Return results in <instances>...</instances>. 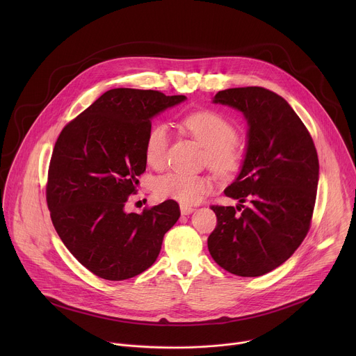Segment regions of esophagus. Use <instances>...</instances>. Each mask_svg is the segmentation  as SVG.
<instances>
[{
  "instance_id": "obj_1",
  "label": "esophagus",
  "mask_w": 356,
  "mask_h": 356,
  "mask_svg": "<svg viewBox=\"0 0 356 356\" xmlns=\"http://www.w3.org/2000/svg\"><path fill=\"white\" fill-rule=\"evenodd\" d=\"M193 211H194V209H193L191 206L180 204V213H181V216H190Z\"/></svg>"
}]
</instances>
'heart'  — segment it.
I'll return each mask as SVG.
<instances>
[{"instance_id": "heart-1", "label": "heart", "mask_w": 356, "mask_h": 356, "mask_svg": "<svg viewBox=\"0 0 356 356\" xmlns=\"http://www.w3.org/2000/svg\"><path fill=\"white\" fill-rule=\"evenodd\" d=\"M183 127L202 146L207 149L210 165L218 172H228L236 163V129L221 114L214 111H198L187 115L181 121ZM169 129L166 125L158 124L147 134L145 143V156L150 166L159 168L166 161L169 147ZM213 187L206 176L168 173L155 183V191L159 197L176 200L186 204L198 201Z\"/></svg>"}]
</instances>
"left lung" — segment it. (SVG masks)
<instances>
[{
  "mask_svg": "<svg viewBox=\"0 0 356 356\" xmlns=\"http://www.w3.org/2000/svg\"><path fill=\"white\" fill-rule=\"evenodd\" d=\"M214 104L242 113L246 149L225 194L250 206H213L217 227L209 236L213 259L227 272L262 276L284 264L310 229L318 186L314 142L287 101L264 87L218 91Z\"/></svg>",
  "mask_w": 356,
  "mask_h": 356,
  "instance_id": "8db88e82",
  "label": "left lung"
}]
</instances>
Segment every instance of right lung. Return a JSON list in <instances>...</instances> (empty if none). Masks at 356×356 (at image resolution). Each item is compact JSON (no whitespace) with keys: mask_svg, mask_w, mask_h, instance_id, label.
<instances>
[{"mask_svg":"<svg viewBox=\"0 0 356 356\" xmlns=\"http://www.w3.org/2000/svg\"><path fill=\"white\" fill-rule=\"evenodd\" d=\"M186 95L113 88L60 132L49 166L47 207L72 255L106 280L131 279L155 264L165 234L180 217L166 200L127 213L146 169L145 143L152 120Z\"/></svg>","mask_w":356,"mask_h":356,"instance_id":"obj_1","label":"right lung"}]
</instances>
